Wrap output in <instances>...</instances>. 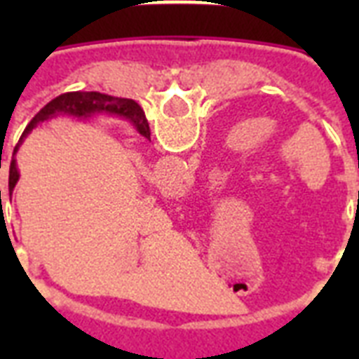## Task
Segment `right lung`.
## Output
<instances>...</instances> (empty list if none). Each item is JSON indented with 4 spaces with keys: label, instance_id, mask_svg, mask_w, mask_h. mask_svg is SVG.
<instances>
[{
    "label": "right lung",
    "instance_id": "right-lung-1",
    "mask_svg": "<svg viewBox=\"0 0 359 359\" xmlns=\"http://www.w3.org/2000/svg\"><path fill=\"white\" fill-rule=\"evenodd\" d=\"M115 114L121 115V117H126L132 123L137 126L141 135H145L151 140V132H149V123L145 119V114L143 109L135 100L132 98H119V97H109V95H104V93L97 91H74V93H65V95H59L57 98H53L52 102H48L44 108L39 111V114L31 119V123L27 124L24 135L29 134L31 130L35 128L39 123H44V121L52 119L55 115H72V117H91L93 114ZM22 135V137H24ZM20 137V140H22ZM20 145V143H18ZM16 145V149H18ZM14 149V152H16ZM18 182V169H16V160H11V165H8V194L13 196L14 186ZM1 196V190H0Z\"/></svg>",
    "mask_w": 359,
    "mask_h": 359
}]
</instances>
